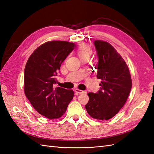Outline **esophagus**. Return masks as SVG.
Here are the masks:
<instances>
[{
	"label": "esophagus",
	"instance_id": "esophagus-1",
	"mask_svg": "<svg viewBox=\"0 0 154 154\" xmlns=\"http://www.w3.org/2000/svg\"><path fill=\"white\" fill-rule=\"evenodd\" d=\"M75 92L76 94H82V93H83V92H84L83 91H81V90H80V89H78V88H76L75 90Z\"/></svg>",
	"mask_w": 154,
	"mask_h": 154
}]
</instances>
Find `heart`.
<instances>
[{
	"label": "heart",
	"instance_id": "b5f03b06",
	"mask_svg": "<svg viewBox=\"0 0 154 154\" xmlns=\"http://www.w3.org/2000/svg\"><path fill=\"white\" fill-rule=\"evenodd\" d=\"M92 52V48L90 46L86 43H81L77 48V54L80 58L83 57H89Z\"/></svg>",
	"mask_w": 154,
	"mask_h": 154
}]
</instances>
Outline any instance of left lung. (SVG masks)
I'll list each match as a JSON object with an SVG mask.
<instances>
[{
    "mask_svg": "<svg viewBox=\"0 0 154 154\" xmlns=\"http://www.w3.org/2000/svg\"><path fill=\"white\" fill-rule=\"evenodd\" d=\"M97 77L101 79L97 93L89 92L85 108L94 119L108 120L115 116L125 103L132 88V80L126 62L108 42L96 40Z\"/></svg>",
    "mask_w": 154,
    "mask_h": 154,
    "instance_id": "left-lung-1",
    "label": "left lung"
}]
</instances>
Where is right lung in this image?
I'll use <instances>...</instances> for the list:
<instances>
[{
	"label": "right lung",
	"instance_id": "1",
	"mask_svg": "<svg viewBox=\"0 0 154 154\" xmlns=\"http://www.w3.org/2000/svg\"><path fill=\"white\" fill-rule=\"evenodd\" d=\"M73 42H46L29 58L24 70V92L35 109L48 119L62 117L74 96L72 90L55 87L61 64L75 48Z\"/></svg>",
	"mask_w": 154,
	"mask_h": 154
}]
</instances>
